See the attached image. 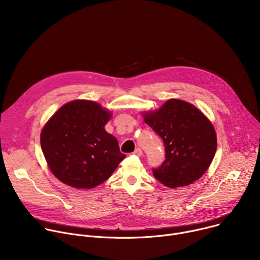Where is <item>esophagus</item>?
Instances as JSON below:
<instances>
[{"label": "esophagus", "instance_id": "esophagus-1", "mask_svg": "<svg viewBox=\"0 0 260 260\" xmlns=\"http://www.w3.org/2000/svg\"><path fill=\"white\" fill-rule=\"evenodd\" d=\"M134 154L137 155V156H141L143 154V152H142V150L140 149V148H137V149L134 151Z\"/></svg>", "mask_w": 260, "mask_h": 260}]
</instances>
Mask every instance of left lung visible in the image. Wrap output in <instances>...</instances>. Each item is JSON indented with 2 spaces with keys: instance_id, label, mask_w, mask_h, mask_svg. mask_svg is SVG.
<instances>
[{
  "instance_id": "left-lung-1",
  "label": "left lung",
  "mask_w": 260,
  "mask_h": 260,
  "mask_svg": "<svg viewBox=\"0 0 260 260\" xmlns=\"http://www.w3.org/2000/svg\"><path fill=\"white\" fill-rule=\"evenodd\" d=\"M142 116L166 146V160L153 170L160 183L169 188L186 186L207 172L216 153L217 136L200 109L171 99L156 110L144 111Z\"/></svg>"
}]
</instances>
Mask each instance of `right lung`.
<instances>
[{"mask_svg": "<svg viewBox=\"0 0 260 260\" xmlns=\"http://www.w3.org/2000/svg\"><path fill=\"white\" fill-rule=\"evenodd\" d=\"M112 112L96 102L74 100L44 124L40 141L48 169L60 182L90 189L111 177L125 158L105 125Z\"/></svg>", "mask_w": 260, "mask_h": 260, "instance_id": "add662e5", "label": "right lung"}]
</instances>
